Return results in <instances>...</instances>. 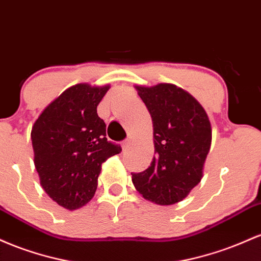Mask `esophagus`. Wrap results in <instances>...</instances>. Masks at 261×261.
Returning a JSON list of instances; mask_svg holds the SVG:
<instances>
[{"label":"esophagus","instance_id":"34e87169","mask_svg":"<svg viewBox=\"0 0 261 261\" xmlns=\"http://www.w3.org/2000/svg\"><path fill=\"white\" fill-rule=\"evenodd\" d=\"M129 145H130V139H125V140H123V142H122L123 150H127V149L129 148Z\"/></svg>","mask_w":261,"mask_h":261}]
</instances>
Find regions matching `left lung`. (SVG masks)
Instances as JSON below:
<instances>
[{
  "label": "left lung",
  "mask_w": 261,
  "mask_h": 261,
  "mask_svg": "<svg viewBox=\"0 0 261 261\" xmlns=\"http://www.w3.org/2000/svg\"><path fill=\"white\" fill-rule=\"evenodd\" d=\"M136 90L153 121L155 156L132 181L145 200L170 206L182 201L203 176L212 142L206 111L194 96L172 84Z\"/></svg>",
  "instance_id": "obj_1"
}]
</instances>
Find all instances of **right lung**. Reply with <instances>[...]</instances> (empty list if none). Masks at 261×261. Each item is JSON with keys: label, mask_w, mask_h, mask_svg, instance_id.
I'll return each mask as SVG.
<instances>
[{"label": "right lung", "mask_w": 261, "mask_h": 261, "mask_svg": "<svg viewBox=\"0 0 261 261\" xmlns=\"http://www.w3.org/2000/svg\"><path fill=\"white\" fill-rule=\"evenodd\" d=\"M110 85L77 84L50 102L32 127L34 165L40 185L69 211L85 206L97 189L102 163L121 153L108 142L97 106Z\"/></svg>", "instance_id": "add662e5"}]
</instances>
